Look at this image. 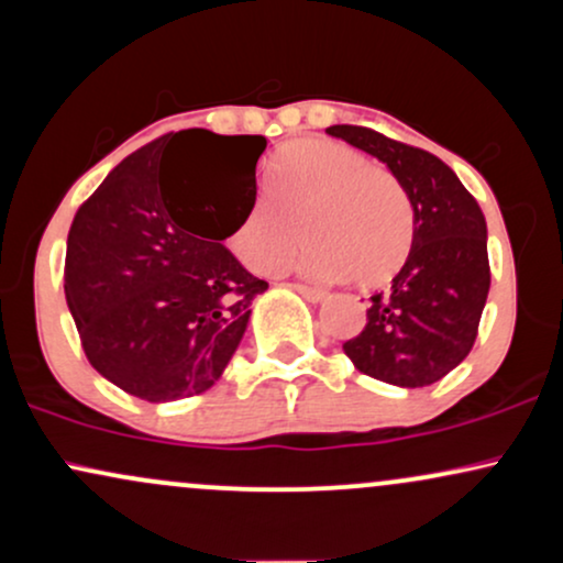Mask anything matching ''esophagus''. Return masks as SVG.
I'll list each match as a JSON object with an SVG mask.
<instances>
[{"label":"esophagus","mask_w":563,"mask_h":563,"mask_svg":"<svg viewBox=\"0 0 563 563\" xmlns=\"http://www.w3.org/2000/svg\"><path fill=\"white\" fill-rule=\"evenodd\" d=\"M296 290V294H301L303 299L307 301H312V303H318V301H322L325 299V290H320V288H312V286H303V283H294V286H290Z\"/></svg>","instance_id":"obj_1"}]
</instances>
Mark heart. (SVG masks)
<instances>
[{"label": "heart", "mask_w": 563, "mask_h": 563, "mask_svg": "<svg viewBox=\"0 0 563 563\" xmlns=\"http://www.w3.org/2000/svg\"><path fill=\"white\" fill-rule=\"evenodd\" d=\"M275 198L260 200L230 235L232 254L256 273H277L299 241V269L314 280L376 288L402 269L412 245V206L391 172L352 147L307 140L280 158Z\"/></svg>", "instance_id": "1"}]
</instances>
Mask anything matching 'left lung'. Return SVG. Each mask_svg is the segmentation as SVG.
Returning a JSON list of instances; mask_svg holds the SVG:
<instances>
[{
    "instance_id": "left-lung-1",
    "label": "left lung",
    "mask_w": 563,
    "mask_h": 563,
    "mask_svg": "<svg viewBox=\"0 0 563 563\" xmlns=\"http://www.w3.org/2000/svg\"><path fill=\"white\" fill-rule=\"evenodd\" d=\"M386 164L412 206V245L391 286L371 296L363 333L344 344L365 376L418 389L466 360L489 294L487 222L442 158L365 126L325 129Z\"/></svg>"
}]
</instances>
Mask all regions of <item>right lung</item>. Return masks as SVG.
I'll return each mask as SVG.
<instances>
[{"label":"right lung","mask_w":563,"mask_h":563,"mask_svg":"<svg viewBox=\"0 0 563 563\" xmlns=\"http://www.w3.org/2000/svg\"><path fill=\"white\" fill-rule=\"evenodd\" d=\"M262 134H164L121 161L76 211L66 301L87 360L147 402L203 394L267 290L224 249L256 200ZM197 166L190 186L178 179Z\"/></svg>","instance_id":"obj_1"}]
</instances>
